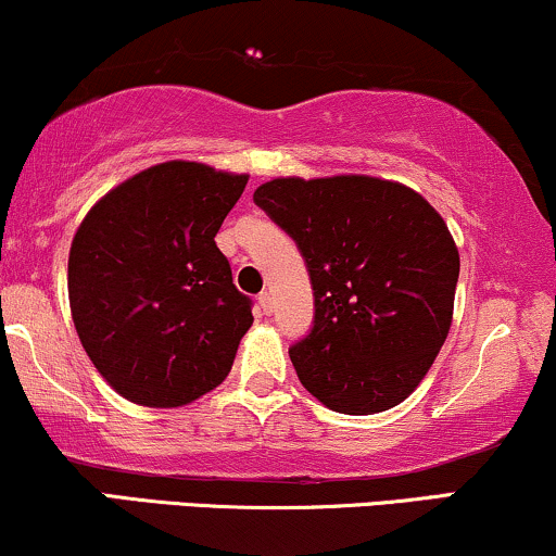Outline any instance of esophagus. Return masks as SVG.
<instances>
[{"label":"esophagus","instance_id":"1","mask_svg":"<svg viewBox=\"0 0 556 556\" xmlns=\"http://www.w3.org/2000/svg\"><path fill=\"white\" fill-rule=\"evenodd\" d=\"M257 306H260V312H263V314H270L273 312V296H270V293H267V291L260 293Z\"/></svg>","mask_w":556,"mask_h":556}]
</instances>
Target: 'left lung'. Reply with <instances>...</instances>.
I'll return each mask as SVG.
<instances>
[{"label": "left lung", "mask_w": 556, "mask_h": 556, "mask_svg": "<svg viewBox=\"0 0 556 556\" xmlns=\"http://www.w3.org/2000/svg\"><path fill=\"white\" fill-rule=\"evenodd\" d=\"M252 201L296 242L314 321L289 348L306 392L342 415L413 394L454 317L458 250L441 214L400 182L278 177Z\"/></svg>", "instance_id": "obj_1"}]
</instances>
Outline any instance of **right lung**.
Segmentation results:
<instances>
[{
	"label": "right lung",
	"mask_w": 556,
	"mask_h": 556,
	"mask_svg": "<svg viewBox=\"0 0 556 556\" xmlns=\"http://www.w3.org/2000/svg\"><path fill=\"white\" fill-rule=\"evenodd\" d=\"M244 185L198 162L156 164L94 203L74 235V327L126 400L180 407L229 376L252 299L214 237Z\"/></svg>",
	"instance_id": "add662e5"
}]
</instances>
